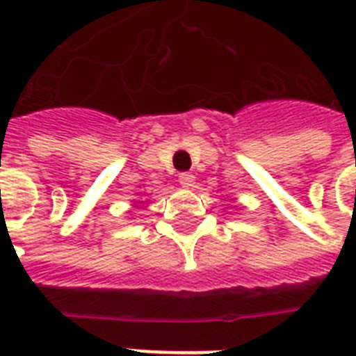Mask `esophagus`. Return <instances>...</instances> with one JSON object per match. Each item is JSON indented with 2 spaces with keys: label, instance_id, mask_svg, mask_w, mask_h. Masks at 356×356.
<instances>
[{
  "label": "esophagus",
  "instance_id": "1",
  "mask_svg": "<svg viewBox=\"0 0 356 356\" xmlns=\"http://www.w3.org/2000/svg\"><path fill=\"white\" fill-rule=\"evenodd\" d=\"M194 181H195V177L190 172L179 173V183H181V186H184V188H190V186H194Z\"/></svg>",
  "mask_w": 356,
  "mask_h": 356
}]
</instances>
